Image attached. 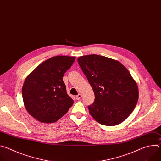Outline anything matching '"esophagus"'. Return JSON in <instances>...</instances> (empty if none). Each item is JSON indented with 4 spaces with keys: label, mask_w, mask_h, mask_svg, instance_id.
<instances>
[{
    "label": "esophagus",
    "mask_w": 161,
    "mask_h": 161,
    "mask_svg": "<svg viewBox=\"0 0 161 161\" xmlns=\"http://www.w3.org/2000/svg\"><path fill=\"white\" fill-rule=\"evenodd\" d=\"M81 94H78V96H76V99L77 100H80L81 99Z\"/></svg>",
    "instance_id": "34e87169"
}]
</instances>
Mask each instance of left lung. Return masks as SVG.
I'll return each mask as SVG.
<instances>
[{
  "label": "left lung",
  "instance_id": "1",
  "mask_svg": "<svg viewBox=\"0 0 161 161\" xmlns=\"http://www.w3.org/2000/svg\"><path fill=\"white\" fill-rule=\"evenodd\" d=\"M78 62L95 94L94 102L88 106L91 116L108 126L124 121L139 97L137 83L127 68L116 60L97 55L80 57Z\"/></svg>",
  "mask_w": 161,
  "mask_h": 161
}]
</instances>
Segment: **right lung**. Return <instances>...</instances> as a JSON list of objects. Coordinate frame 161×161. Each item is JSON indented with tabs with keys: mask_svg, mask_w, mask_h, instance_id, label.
Returning a JSON list of instances; mask_svg holds the SVG:
<instances>
[{
	"mask_svg": "<svg viewBox=\"0 0 161 161\" xmlns=\"http://www.w3.org/2000/svg\"><path fill=\"white\" fill-rule=\"evenodd\" d=\"M75 57L56 56L39 65L26 78L22 87L25 109L43 123H53L68 111L74 101L67 94L65 73Z\"/></svg>",
	"mask_w": 161,
	"mask_h": 161,
	"instance_id": "add662e5",
	"label": "right lung"
}]
</instances>
